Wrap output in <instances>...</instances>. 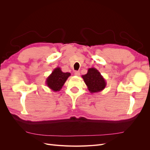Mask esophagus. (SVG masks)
<instances>
[{
	"label": "esophagus",
	"mask_w": 150,
	"mask_h": 150,
	"mask_svg": "<svg viewBox=\"0 0 150 150\" xmlns=\"http://www.w3.org/2000/svg\"><path fill=\"white\" fill-rule=\"evenodd\" d=\"M74 75L79 76L80 75V72L79 71H75L74 72Z\"/></svg>",
	"instance_id": "obj_1"
}]
</instances>
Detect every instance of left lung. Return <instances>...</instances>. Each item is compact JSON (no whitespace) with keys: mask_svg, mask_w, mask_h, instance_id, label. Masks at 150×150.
Instances as JSON below:
<instances>
[{"mask_svg":"<svg viewBox=\"0 0 150 150\" xmlns=\"http://www.w3.org/2000/svg\"><path fill=\"white\" fill-rule=\"evenodd\" d=\"M82 78L91 93H99L106 88V82L99 71L94 67L89 68Z\"/></svg>","mask_w":150,"mask_h":150,"instance_id":"8db88e82","label":"left lung"}]
</instances>
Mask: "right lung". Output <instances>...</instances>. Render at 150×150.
Returning <instances> with one entry per match:
<instances>
[{
  "instance_id": "1",
  "label": "right lung",
  "mask_w": 150,
  "mask_h": 150,
  "mask_svg": "<svg viewBox=\"0 0 150 150\" xmlns=\"http://www.w3.org/2000/svg\"><path fill=\"white\" fill-rule=\"evenodd\" d=\"M71 76L69 72H63L60 67H56L46 79V84L54 92L59 91L67 78Z\"/></svg>"
}]
</instances>
